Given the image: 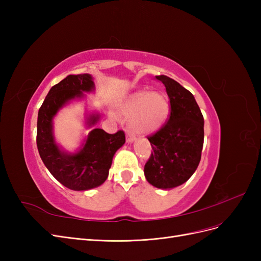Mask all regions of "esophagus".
Wrapping results in <instances>:
<instances>
[{"instance_id": "1", "label": "esophagus", "mask_w": 261, "mask_h": 261, "mask_svg": "<svg viewBox=\"0 0 261 261\" xmlns=\"http://www.w3.org/2000/svg\"><path fill=\"white\" fill-rule=\"evenodd\" d=\"M135 135L132 132H128L127 135H126V140H127V143H133L134 140H135Z\"/></svg>"}]
</instances>
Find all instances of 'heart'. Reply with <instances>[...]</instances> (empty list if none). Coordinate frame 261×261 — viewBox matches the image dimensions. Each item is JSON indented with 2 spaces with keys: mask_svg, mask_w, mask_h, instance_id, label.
Listing matches in <instances>:
<instances>
[{
  "mask_svg": "<svg viewBox=\"0 0 261 261\" xmlns=\"http://www.w3.org/2000/svg\"><path fill=\"white\" fill-rule=\"evenodd\" d=\"M130 115L133 128L141 134L159 129L170 115V100L164 91H138L134 93L125 108Z\"/></svg>",
  "mask_w": 261,
  "mask_h": 261,
  "instance_id": "b5f03b06",
  "label": "heart"
}]
</instances>
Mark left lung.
<instances>
[{"mask_svg":"<svg viewBox=\"0 0 261 261\" xmlns=\"http://www.w3.org/2000/svg\"><path fill=\"white\" fill-rule=\"evenodd\" d=\"M170 100V115L147 138L152 147L145 164L150 184L169 189L184 184L200 162L203 146V116L192 94L172 78L159 75Z\"/></svg>","mask_w":261,"mask_h":261,"instance_id":"1","label":"left lung"}]
</instances>
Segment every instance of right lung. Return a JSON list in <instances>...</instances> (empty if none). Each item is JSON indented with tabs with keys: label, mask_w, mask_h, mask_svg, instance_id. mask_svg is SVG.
<instances>
[{
	"label": "right lung",
	"mask_w": 261,
	"mask_h": 261,
	"mask_svg": "<svg viewBox=\"0 0 261 261\" xmlns=\"http://www.w3.org/2000/svg\"><path fill=\"white\" fill-rule=\"evenodd\" d=\"M93 89L89 74L68 75L54 85L38 112L37 147L39 154L51 174L62 185L73 191L94 188L108 178L113 155L125 143V133L117 130L109 134L101 128L92 129L87 137L84 148L76 154L62 152L52 136V118L59 109L70 99L81 97L83 91ZM98 120L90 117V124Z\"/></svg>",
	"instance_id": "1"
}]
</instances>
